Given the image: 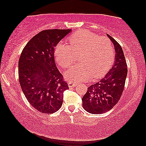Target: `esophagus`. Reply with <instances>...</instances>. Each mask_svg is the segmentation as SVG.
<instances>
[{
	"label": "esophagus",
	"instance_id": "esophagus-1",
	"mask_svg": "<svg viewBox=\"0 0 146 146\" xmlns=\"http://www.w3.org/2000/svg\"><path fill=\"white\" fill-rule=\"evenodd\" d=\"M78 84V83L77 82H68V86L69 87H76L77 86V85Z\"/></svg>",
	"mask_w": 146,
	"mask_h": 146
}]
</instances>
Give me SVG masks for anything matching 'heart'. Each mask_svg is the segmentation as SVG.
<instances>
[{
	"mask_svg": "<svg viewBox=\"0 0 146 146\" xmlns=\"http://www.w3.org/2000/svg\"><path fill=\"white\" fill-rule=\"evenodd\" d=\"M70 46L60 43L55 48L58 64L68 68L76 61L80 53V62L66 73L68 80L79 82L100 78L106 75L114 61L115 50L106 37H100L89 31H78L68 37Z\"/></svg>",
	"mask_w": 146,
	"mask_h": 146,
	"instance_id": "obj_1",
	"label": "heart"
}]
</instances>
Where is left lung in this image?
<instances>
[{"mask_svg":"<svg viewBox=\"0 0 146 146\" xmlns=\"http://www.w3.org/2000/svg\"><path fill=\"white\" fill-rule=\"evenodd\" d=\"M115 50L114 64L104 78L88 88L82 98V106L88 112L100 114L110 110L119 100L125 86L127 68L123 50L119 44L107 35Z\"/></svg>","mask_w":146,"mask_h":146,"instance_id":"1","label":"left lung"}]
</instances>
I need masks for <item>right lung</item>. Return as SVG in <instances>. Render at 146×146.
<instances>
[{
    "label": "right lung",
    "mask_w": 146,
    "mask_h": 146,
    "mask_svg": "<svg viewBox=\"0 0 146 146\" xmlns=\"http://www.w3.org/2000/svg\"><path fill=\"white\" fill-rule=\"evenodd\" d=\"M71 29L44 30L32 38L19 62V82L32 106L43 113L60 108L63 93L69 89L56 66L55 47Z\"/></svg>",
    "instance_id": "right-lung-1"
}]
</instances>
